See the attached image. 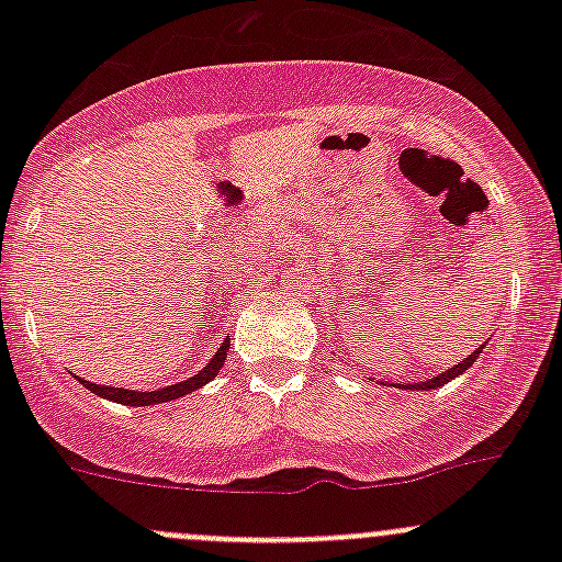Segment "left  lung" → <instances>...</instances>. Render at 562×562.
Segmentation results:
<instances>
[{"instance_id": "8db88e82", "label": "left lung", "mask_w": 562, "mask_h": 562, "mask_svg": "<svg viewBox=\"0 0 562 562\" xmlns=\"http://www.w3.org/2000/svg\"><path fill=\"white\" fill-rule=\"evenodd\" d=\"M479 353H481V348H475L473 353L468 356V359H464V361H459V364L451 367V370L440 372V375L429 378V381H422V383H396V389H424V391H429V389H440V386H443V383L454 381L457 375H462V372L468 370V367H473V361L479 359Z\"/></svg>"}]
</instances>
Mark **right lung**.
Segmentation results:
<instances>
[{
	"label": "right lung",
	"mask_w": 562,
	"mask_h": 562,
	"mask_svg": "<svg viewBox=\"0 0 562 562\" xmlns=\"http://www.w3.org/2000/svg\"><path fill=\"white\" fill-rule=\"evenodd\" d=\"M228 348H231V339H225L223 345L217 348V353H214V359L209 361L206 367H203L198 375L187 378V381L181 383H173V386H166V389H157V391H133V389H113V386H98V383L92 381H81L83 386H87L92 394L103 396V400H113L119 402V405H130V407H144V405H160V402H171V400H179V396L190 394V391H198L201 386H206L212 378H217L220 367L225 364V356H228Z\"/></svg>",
	"instance_id": "obj_1"
}]
</instances>
